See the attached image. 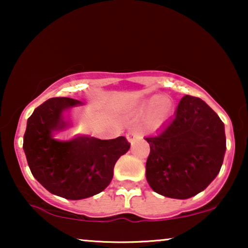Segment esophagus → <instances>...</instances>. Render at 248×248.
Returning <instances> with one entry per match:
<instances>
[{
	"label": "esophagus",
	"instance_id": "34e87169",
	"mask_svg": "<svg viewBox=\"0 0 248 248\" xmlns=\"http://www.w3.org/2000/svg\"><path fill=\"white\" fill-rule=\"evenodd\" d=\"M126 137H127V140L130 142H133L135 139L139 137V133L137 131H128L126 133Z\"/></svg>",
	"mask_w": 248,
	"mask_h": 248
}]
</instances>
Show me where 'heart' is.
Returning <instances> with one entry per match:
<instances>
[{
  "label": "heart",
  "mask_w": 248,
  "mask_h": 248,
  "mask_svg": "<svg viewBox=\"0 0 248 248\" xmlns=\"http://www.w3.org/2000/svg\"><path fill=\"white\" fill-rule=\"evenodd\" d=\"M172 103L168 97L159 96L149 103L145 110V121L149 126L158 127L170 116Z\"/></svg>",
  "instance_id": "b5f03b06"
}]
</instances>
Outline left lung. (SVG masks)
<instances>
[{"mask_svg": "<svg viewBox=\"0 0 248 248\" xmlns=\"http://www.w3.org/2000/svg\"><path fill=\"white\" fill-rule=\"evenodd\" d=\"M150 154L145 177L158 194L188 199L202 192L219 174L226 151L225 126L202 99L186 94L175 117L145 138Z\"/></svg>", "mask_w": 248, "mask_h": 248, "instance_id": "1", "label": "left lung"}]
</instances>
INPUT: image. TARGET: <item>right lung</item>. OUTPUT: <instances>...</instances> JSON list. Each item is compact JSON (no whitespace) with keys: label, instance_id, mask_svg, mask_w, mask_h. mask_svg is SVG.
I'll list each match as a JSON object with an SVG mask.
<instances>
[{"label":"right lung","instance_id":"add662e5","mask_svg":"<svg viewBox=\"0 0 248 248\" xmlns=\"http://www.w3.org/2000/svg\"><path fill=\"white\" fill-rule=\"evenodd\" d=\"M80 104L72 98H50L33 110L23 135V150L33 177L52 194L69 200L104 191L118 158L131 145L125 137L100 140L73 133L67 111Z\"/></svg>","mask_w":248,"mask_h":248}]
</instances>
